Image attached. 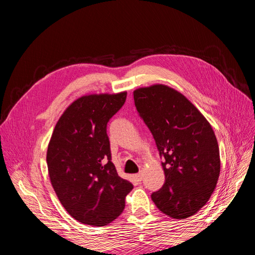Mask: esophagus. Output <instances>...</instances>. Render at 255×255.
I'll use <instances>...</instances> for the list:
<instances>
[{
	"instance_id": "esophagus-1",
	"label": "esophagus",
	"mask_w": 255,
	"mask_h": 255,
	"mask_svg": "<svg viewBox=\"0 0 255 255\" xmlns=\"http://www.w3.org/2000/svg\"><path fill=\"white\" fill-rule=\"evenodd\" d=\"M142 177H143V173L142 172H139L134 175V179L137 181V182H141L142 181Z\"/></svg>"
}]
</instances>
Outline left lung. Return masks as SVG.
<instances>
[{
    "label": "left lung",
    "instance_id": "left-lung-1",
    "mask_svg": "<svg viewBox=\"0 0 255 255\" xmlns=\"http://www.w3.org/2000/svg\"><path fill=\"white\" fill-rule=\"evenodd\" d=\"M134 101L164 158L165 183L151 195L153 202L169 217L188 218L217 185L220 155L214 130L186 97L166 85L136 89Z\"/></svg>",
    "mask_w": 255,
    "mask_h": 255
}]
</instances>
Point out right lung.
Wrapping results in <instances>:
<instances>
[{
    "label": "right lung",
    "mask_w": 255,
    "mask_h": 255,
    "mask_svg": "<svg viewBox=\"0 0 255 255\" xmlns=\"http://www.w3.org/2000/svg\"><path fill=\"white\" fill-rule=\"evenodd\" d=\"M126 100V91L81 97L53 130L47 152L51 184L65 210L84 225L103 227L118 218L133 189L116 170L106 133Z\"/></svg>",
    "instance_id": "add662e5"
}]
</instances>
